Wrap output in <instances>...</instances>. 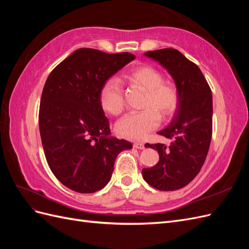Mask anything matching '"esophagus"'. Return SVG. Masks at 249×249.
Returning <instances> with one entry per match:
<instances>
[{"mask_svg":"<svg viewBox=\"0 0 249 249\" xmlns=\"http://www.w3.org/2000/svg\"><path fill=\"white\" fill-rule=\"evenodd\" d=\"M134 147L135 148H138V149H143V148H144V144H143L142 142H135L134 143Z\"/></svg>","mask_w":249,"mask_h":249,"instance_id":"obj_1","label":"esophagus"}]
</instances>
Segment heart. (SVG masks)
<instances>
[{"label": "heart", "mask_w": 249, "mask_h": 249, "mask_svg": "<svg viewBox=\"0 0 249 249\" xmlns=\"http://www.w3.org/2000/svg\"><path fill=\"white\" fill-rule=\"evenodd\" d=\"M127 82L145 91L142 111L130 112L116 124V131L122 136L142 139L160 124V116L172 115L178 106V90L175 84L164 82L163 74L149 65L131 70L125 76ZM102 108L111 115H119L124 107L123 87L118 79L109 78L100 91Z\"/></svg>", "instance_id": "obj_1"}]
</instances>
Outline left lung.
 Listing matches in <instances>:
<instances>
[{"label": "left lung", "instance_id": "8db88e82", "mask_svg": "<svg viewBox=\"0 0 249 249\" xmlns=\"http://www.w3.org/2000/svg\"><path fill=\"white\" fill-rule=\"evenodd\" d=\"M172 77L178 90V106L171 123L158 132L171 139L170 145L148 144L158 150L159 162L142 169L145 182L161 191H175L197 176L207 158L212 138V91L198 66L175 49L144 53Z\"/></svg>", "mask_w": 249, "mask_h": 249}]
</instances>
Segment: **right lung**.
<instances>
[{
	"instance_id": "right-lung-1",
	"label": "right lung",
	"mask_w": 249,
	"mask_h": 249,
	"mask_svg": "<svg viewBox=\"0 0 249 249\" xmlns=\"http://www.w3.org/2000/svg\"><path fill=\"white\" fill-rule=\"evenodd\" d=\"M136 58L82 48L52 71L44 84L39 131L49 166L69 189L93 193L111 178L116 157L132 143L111 136L100 103L103 84Z\"/></svg>"
}]
</instances>
